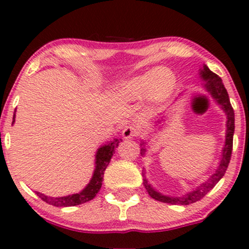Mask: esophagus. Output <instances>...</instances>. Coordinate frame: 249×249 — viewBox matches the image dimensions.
I'll return each mask as SVG.
<instances>
[{"label":"esophagus","mask_w":249,"mask_h":249,"mask_svg":"<svg viewBox=\"0 0 249 249\" xmlns=\"http://www.w3.org/2000/svg\"><path fill=\"white\" fill-rule=\"evenodd\" d=\"M138 134V127L136 125H127V126L124 127L123 130V137L125 139H130V138H134V137Z\"/></svg>","instance_id":"34e87169"}]
</instances>
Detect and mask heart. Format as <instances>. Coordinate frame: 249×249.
<instances>
[{"mask_svg":"<svg viewBox=\"0 0 249 249\" xmlns=\"http://www.w3.org/2000/svg\"><path fill=\"white\" fill-rule=\"evenodd\" d=\"M176 87V77L164 68L156 67L124 82L118 89L119 96L128 102L151 97L161 99L170 96Z\"/></svg>","mask_w":249,"mask_h":249,"instance_id":"obj_1","label":"heart"}]
</instances>
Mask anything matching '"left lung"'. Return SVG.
<instances>
[{
	"instance_id": "left-lung-1",
	"label": "left lung",
	"mask_w": 249,
	"mask_h": 249,
	"mask_svg": "<svg viewBox=\"0 0 249 249\" xmlns=\"http://www.w3.org/2000/svg\"><path fill=\"white\" fill-rule=\"evenodd\" d=\"M200 77L204 82H206V84L204 85V88L206 89V91L212 96V98L215 101L220 107L224 110L226 115V136H225V145L222 147L221 152V158H220L219 165L216 167L215 172H214L212 176L210 177L207 180H205L204 182L196 186V188L190 191L184 196H164L158 191H156L154 188L148 184L146 176H145V170L142 171V178H144V186L146 188V191L150 194L151 198L158 200V201L166 202V204L171 205H190L193 204V202L198 201V200L204 198L206 194L210 192L212 188L215 186L219 182V180L225 176L226 170H227L228 164H230L231 156H232V148H233V134H234V110L231 105L230 97H228L227 90H226L224 84H222V79L220 78L218 75L212 72L208 67L204 65L202 69H200ZM159 123V122H158ZM141 154L146 153V142H141Z\"/></svg>"
}]
</instances>
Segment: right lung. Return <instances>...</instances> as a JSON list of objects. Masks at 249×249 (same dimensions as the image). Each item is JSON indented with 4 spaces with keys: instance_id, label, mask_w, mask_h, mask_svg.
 I'll return each mask as SVG.
<instances>
[{
    "instance_id": "obj_1",
    "label": "right lung",
    "mask_w": 249,
    "mask_h": 249,
    "mask_svg": "<svg viewBox=\"0 0 249 249\" xmlns=\"http://www.w3.org/2000/svg\"><path fill=\"white\" fill-rule=\"evenodd\" d=\"M13 119L14 124V122H15V115H14ZM121 142L122 139H113L112 142L102 145V146L97 150L95 159L96 166L95 171H93L92 178H91L89 184L83 188L81 192L71 194V196H58V198H55V196H48L41 192H36V194L43 200V201H45L47 204L53 205V206L56 207L77 206V205L84 204V202L92 200L96 196V194L99 192V190H101L105 168L107 167L108 162H110L113 153H115V148L118 146V144Z\"/></svg>"
}]
</instances>
